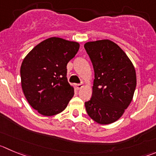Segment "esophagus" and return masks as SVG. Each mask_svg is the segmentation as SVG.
Returning a JSON list of instances; mask_svg holds the SVG:
<instances>
[{
	"mask_svg": "<svg viewBox=\"0 0 156 156\" xmlns=\"http://www.w3.org/2000/svg\"><path fill=\"white\" fill-rule=\"evenodd\" d=\"M76 87L77 90H80V89L83 88L84 86H83V83H78V84H76Z\"/></svg>",
	"mask_w": 156,
	"mask_h": 156,
	"instance_id": "esophagus-1",
	"label": "esophagus"
}]
</instances>
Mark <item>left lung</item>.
<instances>
[{"label":"left lung","instance_id":"1","mask_svg":"<svg viewBox=\"0 0 156 156\" xmlns=\"http://www.w3.org/2000/svg\"><path fill=\"white\" fill-rule=\"evenodd\" d=\"M94 69L93 94L85 103L89 116L102 125L117 121L129 106L136 87L134 66L109 40L84 44Z\"/></svg>","mask_w":156,"mask_h":156}]
</instances>
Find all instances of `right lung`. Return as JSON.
I'll use <instances>...</instances> for the list:
<instances>
[{
	"mask_svg": "<svg viewBox=\"0 0 156 156\" xmlns=\"http://www.w3.org/2000/svg\"><path fill=\"white\" fill-rule=\"evenodd\" d=\"M80 44L50 37L34 47L20 66L21 87L29 104L46 116L64 110L74 95L66 77V65Z\"/></svg>",
	"mask_w": 156,
	"mask_h": 156,
	"instance_id": "right-lung-1",
	"label": "right lung"
}]
</instances>
